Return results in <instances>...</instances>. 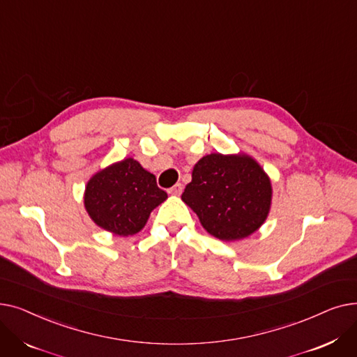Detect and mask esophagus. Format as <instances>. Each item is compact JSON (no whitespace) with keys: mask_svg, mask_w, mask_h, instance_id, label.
Listing matches in <instances>:
<instances>
[{"mask_svg":"<svg viewBox=\"0 0 357 357\" xmlns=\"http://www.w3.org/2000/svg\"><path fill=\"white\" fill-rule=\"evenodd\" d=\"M182 191H183V186H182V183H175L172 188H169L167 190V192L171 194V195H175V197H178V195H181L182 194Z\"/></svg>","mask_w":357,"mask_h":357,"instance_id":"1","label":"esophagus"}]
</instances>
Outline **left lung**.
I'll use <instances>...</instances> for the list:
<instances>
[{"instance_id": "obj_1", "label": "left lung", "mask_w": 357, "mask_h": 357, "mask_svg": "<svg viewBox=\"0 0 357 357\" xmlns=\"http://www.w3.org/2000/svg\"><path fill=\"white\" fill-rule=\"evenodd\" d=\"M182 201L201 226L222 241H237L257 231L269 215L272 182L246 153H211L192 169Z\"/></svg>"}]
</instances>
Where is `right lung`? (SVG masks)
<instances>
[{
	"label": "right lung",
	"mask_w": 357,
	"mask_h": 357,
	"mask_svg": "<svg viewBox=\"0 0 357 357\" xmlns=\"http://www.w3.org/2000/svg\"><path fill=\"white\" fill-rule=\"evenodd\" d=\"M156 176L133 158L111 163L85 185L84 207L98 227L116 236L139 233L158 205L166 201Z\"/></svg>",
	"instance_id": "right-lung-1"
}]
</instances>
